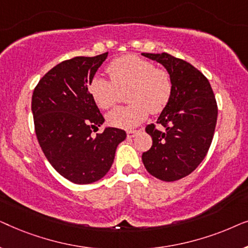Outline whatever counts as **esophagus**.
Instances as JSON below:
<instances>
[{
	"instance_id": "obj_1",
	"label": "esophagus",
	"mask_w": 248,
	"mask_h": 248,
	"mask_svg": "<svg viewBox=\"0 0 248 248\" xmlns=\"http://www.w3.org/2000/svg\"><path fill=\"white\" fill-rule=\"evenodd\" d=\"M138 132L137 131H127V138H134L135 134H137Z\"/></svg>"
}]
</instances>
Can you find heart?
I'll use <instances>...</instances> for the list:
<instances>
[{"label": "heart", "mask_w": 248, "mask_h": 248, "mask_svg": "<svg viewBox=\"0 0 248 248\" xmlns=\"http://www.w3.org/2000/svg\"><path fill=\"white\" fill-rule=\"evenodd\" d=\"M110 79L94 77L89 91L98 107L108 109L117 103L118 89H126L130 105L117 107L107 115L111 126L130 130L144 121L149 113L165 109L172 94V80L169 72L155 69L150 61L137 55H125L108 65Z\"/></svg>", "instance_id": "heart-1"}]
</instances>
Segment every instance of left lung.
Segmentation results:
<instances>
[{
    "label": "left lung",
    "instance_id": "obj_1",
    "mask_svg": "<svg viewBox=\"0 0 248 248\" xmlns=\"http://www.w3.org/2000/svg\"><path fill=\"white\" fill-rule=\"evenodd\" d=\"M162 64L172 80V94L157 123L145 127L152 147L142 155L147 170L164 182H175L201 164L211 145L218 107L209 80L192 64L170 54L142 53Z\"/></svg>",
    "mask_w": 248,
    "mask_h": 248
}]
</instances>
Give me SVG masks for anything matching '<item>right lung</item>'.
<instances>
[{
	"label": "right lung",
	"mask_w": 248,
	"mask_h": 248,
	"mask_svg": "<svg viewBox=\"0 0 248 248\" xmlns=\"http://www.w3.org/2000/svg\"><path fill=\"white\" fill-rule=\"evenodd\" d=\"M108 53L64 61L39 80L32 93L31 110L37 139L54 169L74 184L99 181L109 170L125 131L106 127L88 90Z\"/></svg>",
	"instance_id": "obj_1"
}]
</instances>
